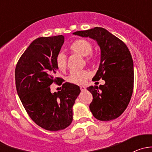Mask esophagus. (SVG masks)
<instances>
[{
    "mask_svg": "<svg viewBox=\"0 0 152 152\" xmlns=\"http://www.w3.org/2000/svg\"><path fill=\"white\" fill-rule=\"evenodd\" d=\"M80 89L82 91H84V90H86V87H85V86H80Z\"/></svg>",
    "mask_w": 152,
    "mask_h": 152,
    "instance_id": "34e87169",
    "label": "esophagus"
}]
</instances>
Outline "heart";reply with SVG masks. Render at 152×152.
<instances>
[{
    "label": "heart",
    "mask_w": 152,
    "mask_h": 152,
    "mask_svg": "<svg viewBox=\"0 0 152 152\" xmlns=\"http://www.w3.org/2000/svg\"><path fill=\"white\" fill-rule=\"evenodd\" d=\"M69 49L73 53H77L82 56H87V61L94 60V56L91 54L93 51V45L87 39H76L69 45ZM56 63L60 71H65L67 66V58L65 54L60 53L56 56ZM90 72L87 70H72L67 80L76 85L85 83L86 79L90 76Z\"/></svg>",
    "instance_id": "1"
}]
</instances>
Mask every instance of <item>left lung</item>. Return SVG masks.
<instances>
[{"label": "left lung", "instance_id": "8db88e82", "mask_svg": "<svg viewBox=\"0 0 152 152\" xmlns=\"http://www.w3.org/2000/svg\"><path fill=\"white\" fill-rule=\"evenodd\" d=\"M73 34L94 39L101 50L100 65L93 80L102 79L105 84L87 88L93 95L90 111L99 121L117 118L126 109L133 92L134 66L129 50L123 41L101 27Z\"/></svg>", "mask_w": 152, "mask_h": 152}]
</instances>
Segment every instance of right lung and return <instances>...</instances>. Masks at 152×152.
<instances>
[{
  "instance_id": "obj_1",
  "label": "right lung",
  "mask_w": 152,
  "mask_h": 152,
  "mask_svg": "<svg viewBox=\"0 0 152 152\" xmlns=\"http://www.w3.org/2000/svg\"><path fill=\"white\" fill-rule=\"evenodd\" d=\"M65 41L62 35L39 37L29 45L15 68L18 96L31 118L49 131L65 129L73 121V106L80 93L78 85L66 83L61 91L50 92V85L62 80L55 76L56 56Z\"/></svg>"
}]
</instances>
